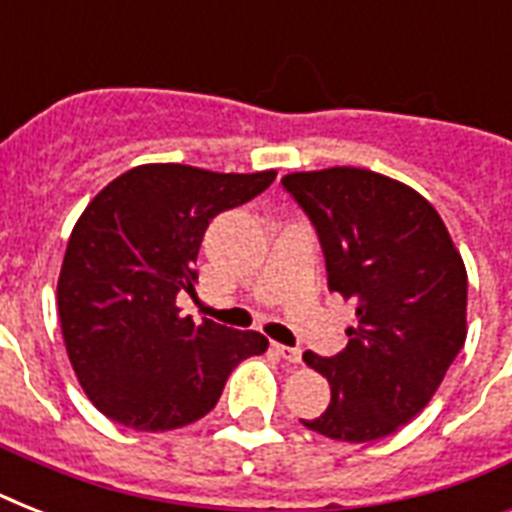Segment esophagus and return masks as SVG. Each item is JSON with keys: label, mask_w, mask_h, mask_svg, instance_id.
<instances>
[{"label": "esophagus", "mask_w": 512, "mask_h": 512, "mask_svg": "<svg viewBox=\"0 0 512 512\" xmlns=\"http://www.w3.org/2000/svg\"><path fill=\"white\" fill-rule=\"evenodd\" d=\"M273 350H276V356H281L284 361H289V364H300V358H303L300 350L289 348V345H279V342H273Z\"/></svg>", "instance_id": "34e87169"}]
</instances>
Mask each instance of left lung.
<instances>
[{"mask_svg":"<svg viewBox=\"0 0 512 512\" xmlns=\"http://www.w3.org/2000/svg\"><path fill=\"white\" fill-rule=\"evenodd\" d=\"M281 183L316 225L329 289L356 308L337 356L303 353L332 388L303 425L350 444L390 436L428 406L465 345V263L436 207L393 177L329 167Z\"/></svg>","mask_w":512,"mask_h":512,"instance_id":"1","label":"left lung"}]
</instances>
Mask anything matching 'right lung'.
Listing matches in <instances>:
<instances>
[{"label":"right lung","mask_w":512,"mask_h":512,"mask_svg":"<svg viewBox=\"0 0 512 512\" xmlns=\"http://www.w3.org/2000/svg\"><path fill=\"white\" fill-rule=\"evenodd\" d=\"M276 170L140 164L87 204L68 239L58 313L87 398L132 430H175L212 412L233 366L268 350L260 332L180 316L209 220L255 199Z\"/></svg>","instance_id":"right-lung-1"}]
</instances>
